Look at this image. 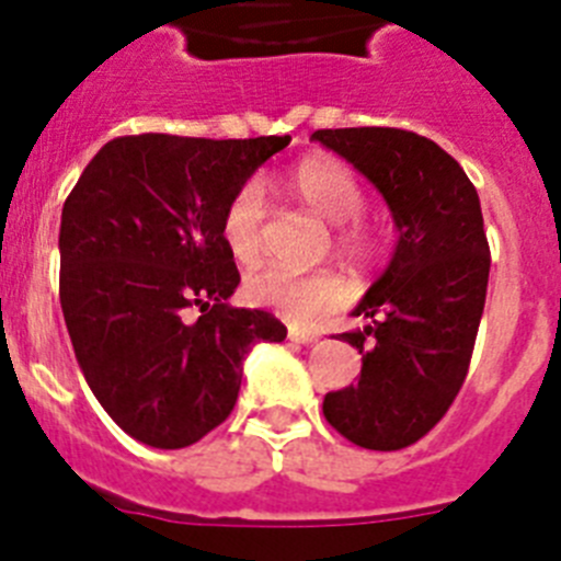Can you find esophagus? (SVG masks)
Instances as JSON below:
<instances>
[{
  "instance_id": "34e87169",
  "label": "esophagus",
  "mask_w": 561,
  "mask_h": 561,
  "mask_svg": "<svg viewBox=\"0 0 561 561\" xmlns=\"http://www.w3.org/2000/svg\"><path fill=\"white\" fill-rule=\"evenodd\" d=\"M289 340L309 345V342H317V334H314V331H306V329H297V325H289Z\"/></svg>"
}]
</instances>
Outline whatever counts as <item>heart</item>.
Listing matches in <instances>:
<instances>
[{
	"mask_svg": "<svg viewBox=\"0 0 561 561\" xmlns=\"http://www.w3.org/2000/svg\"><path fill=\"white\" fill-rule=\"evenodd\" d=\"M289 187L314 216L334 225L336 252L351 261H368L376 250V238L356 216L365 205V193L351 168L329 157L306 160L291 171ZM221 236L236 261L252 264L264 247V187L247 182L225 207ZM250 304L277 311L291 323H314L317 317L336 309L345 300V284L334 272L295 275L280 266L252 272L244 280Z\"/></svg>",
	"mask_w": 561,
	"mask_h": 561,
	"instance_id": "b5f03b06",
	"label": "heart"
}]
</instances>
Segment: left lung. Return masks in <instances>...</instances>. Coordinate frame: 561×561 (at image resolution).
<instances>
[{"instance_id": "left-lung-1", "label": "left lung", "mask_w": 561, "mask_h": 561, "mask_svg": "<svg viewBox=\"0 0 561 561\" xmlns=\"http://www.w3.org/2000/svg\"><path fill=\"white\" fill-rule=\"evenodd\" d=\"M311 140L381 193L399 232L351 311L368 325L340 334L362 374L325 393V421L356 447L404 449L444 419L472 359L492 266L478 191L438 142L404 128H320Z\"/></svg>"}]
</instances>
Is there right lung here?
Listing matches in <instances>:
<instances>
[{"label": "right lung", "mask_w": 561, "mask_h": 561, "mask_svg": "<svg viewBox=\"0 0 561 561\" xmlns=\"http://www.w3.org/2000/svg\"><path fill=\"white\" fill-rule=\"evenodd\" d=\"M291 137L106 142L64 202L61 309L87 385L123 433L153 449L205 438L236 408L244 356L284 342L261 309H232L225 207ZM201 317L186 320V309Z\"/></svg>", "instance_id": "obj_1"}]
</instances>
